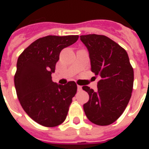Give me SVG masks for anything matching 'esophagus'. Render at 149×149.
I'll return each mask as SVG.
<instances>
[{
	"instance_id": "34e87169",
	"label": "esophagus",
	"mask_w": 149,
	"mask_h": 149,
	"mask_svg": "<svg viewBox=\"0 0 149 149\" xmlns=\"http://www.w3.org/2000/svg\"><path fill=\"white\" fill-rule=\"evenodd\" d=\"M81 89H82V87H81V85H77V90L81 91Z\"/></svg>"
}]
</instances>
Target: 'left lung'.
<instances>
[{
    "instance_id": "left-lung-1",
    "label": "left lung",
    "mask_w": 149,
    "mask_h": 149,
    "mask_svg": "<svg viewBox=\"0 0 149 149\" xmlns=\"http://www.w3.org/2000/svg\"><path fill=\"white\" fill-rule=\"evenodd\" d=\"M80 37L89 52L91 70L100 77L97 92L88 86L82 87L89 95L84 104V113L95 125H109L121 116L131 98L133 68L125 49L106 36Z\"/></svg>"
}]
</instances>
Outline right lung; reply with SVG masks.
<instances>
[{
  "instance_id": "right-lung-1",
  "label": "right lung",
  "mask_w": 149,
  "mask_h": 149,
  "mask_svg": "<svg viewBox=\"0 0 149 149\" xmlns=\"http://www.w3.org/2000/svg\"><path fill=\"white\" fill-rule=\"evenodd\" d=\"M77 35L47 36L36 40L19 56L14 84L24 112L39 125L56 127L65 121L77 85L52 80L62 49L74 44Z\"/></svg>"
}]
</instances>
